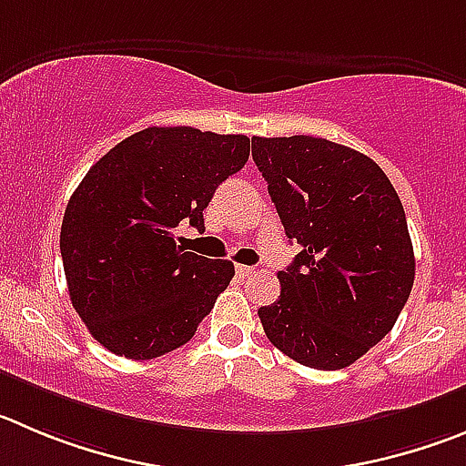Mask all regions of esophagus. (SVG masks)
I'll return each mask as SVG.
<instances>
[{
  "mask_svg": "<svg viewBox=\"0 0 466 466\" xmlns=\"http://www.w3.org/2000/svg\"><path fill=\"white\" fill-rule=\"evenodd\" d=\"M237 273H238V276H241V278L253 276V273H255V267H246V264H238V267H237Z\"/></svg>",
  "mask_w": 466,
  "mask_h": 466,
  "instance_id": "esophagus-1",
  "label": "esophagus"
}]
</instances>
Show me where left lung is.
Segmentation results:
<instances>
[{
  "label": "left lung",
  "instance_id": "left-lung-1",
  "mask_svg": "<svg viewBox=\"0 0 466 466\" xmlns=\"http://www.w3.org/2000/svg\"><path fill=\"white\" fill-rule=\"evenodd\" d=\"M287 238L280 297L258 310L273 347L317 370H340L393 329L414 285L404 208L384 169L360 151L292 135L253 137Z\"/></svg>",
  "mask_w": 466,
  "mask_h": 466
}]
</instances>
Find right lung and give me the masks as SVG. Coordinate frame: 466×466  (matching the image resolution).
Returning <instances> with one entry per match:
<instances>
[{
  "label": "right lung",
  "instance_id": "1",
  "mask_svg": "<svg viewBox=\"0 0 466 466\" xmlns=\"http://www.w3.org/2000/svg\"><path fill=\"white\" fill-rule=\"evenodd\" d=\"M248 156L246 135L151 126L85 174L59 248L73 308L112 354L147 360L186 345L228 289L234 264L184 250L174 228L204 232L202 211Z\"/></svg>",
  "mask_w": 466,
  "mask_h": 466
}]
</instances>
